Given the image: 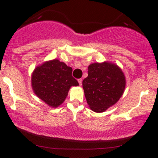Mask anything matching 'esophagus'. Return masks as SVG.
I'll use <instances>...</instances> for the list:
<instances>
[{
    "mask_svg": "<svg viewBox=\"0 0 158 158\" xmlns=\"http://www.w3.org/2000/svg\"><path fill=\"white\" fill-rule=\"evenodd\" d=\"M78 82H79V85H82V79H78Z\"/></svg>",
    "mask_w": 158,
    "mask_h": 158,
    "instance_id": "esophagus-1",
    "label": "esophagus"
}]
</instances>
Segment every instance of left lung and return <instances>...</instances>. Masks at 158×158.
<instances>
[{
  "label": "left lung",
  "instance_id": "1",
  "mask_svg": "<svg viewBox=\"0 0 158 158\" xmlns=\"http://www.w3.org/2000/svg\"><path fill=\"white\" fill-rule=\"evenodd\" d=\"M125 83V75L117 65L109 62L89 65L82 87L90 109L98 113L106 111L120 99Z\"/></svg>",
  "mask_w": 158,
  "mask_h": 158
}]
</instances>
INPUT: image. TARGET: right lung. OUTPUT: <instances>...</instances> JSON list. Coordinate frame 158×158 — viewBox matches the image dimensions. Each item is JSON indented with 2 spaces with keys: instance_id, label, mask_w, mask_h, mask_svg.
Wrapping results in <instances>:
<instances>
[{
  "instance_id": "1",
  "label": "right lung",
  "mask_w": 158,
  "mask_h": 158,
  "mask_svg": "<svg viewBox=\"0 0 158 158\" xmlns=\"http://www.w3.org/2000/svg\"><path fill=\"white\" fill-rule=\"evenodd\" d=\"M72 72L71 67L56 59L45 62L32 73L33 92L49 106L58 107L65 101L70 87L79 85Z\"/></svg>"
}]
</instances>
